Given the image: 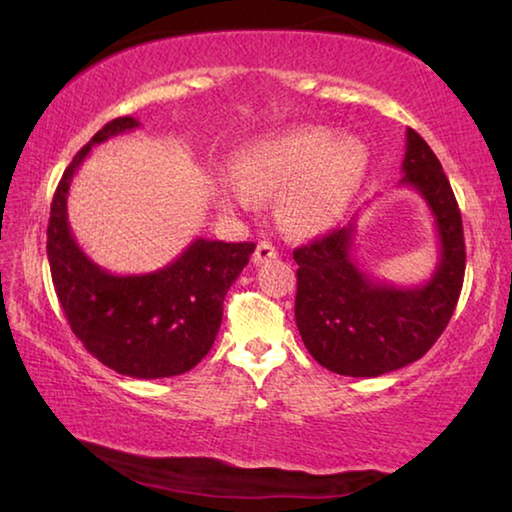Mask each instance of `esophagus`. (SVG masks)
I'll return each mask as SVG.
<instances>
[{"mask_svg": "<svg viewBox=\"0 0 512 512\" xmlns=\"http://www.w3.org/2000/svg\"><path fill=\"white\" fill-rule=\"evenodd\" d=\"M277 257V248L271 244V241H259L257 248H255V255H253V262L259 266L268 262V259H275Z\"/></svg>", "mask_w": 512, "mask_h": 512, "instance_id": "1", "label": "esophagus"}]
</instances>
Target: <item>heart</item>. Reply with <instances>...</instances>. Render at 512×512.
Here are the masks:
<instances>
[{
	"label": "heart",
	"instance_id": "b5f03b06",
	"mask_svg": "<svg viewBox=\"0 0 512 512\" xmlns=\"http://www.w3.org/2000/svg\"><path fill=\"white\" fill-rule=\"evenodd\" d=\"M368 169L366 144L352 135L305 126L250 144L237 176L221 178L225 196L253 207L257 196L280 198V216L302 235L323 232L341 219Z\"/></svg>",
	"mask_w": 512,
	"mask_h": 512
}]
</instances>
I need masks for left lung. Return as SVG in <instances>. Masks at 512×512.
<instances>
[{"mask_svg":"<svg viewBox=\"0 0 512 512\" xmlns=\"http://www.w3.org/2000/svg\"><path fill=\"white\" fill-rule=\"evenodd\" d=\"M400 185L413 187L438 232L436 271L418 287H395L352 257L357 225L293 250L298 264L296 325L320 366L345 377H379L418 361L452 318L465 275L461 210L436 153L406 128Z\"/></svg>","mask_w":512,"mask_h":512,"instance_id":"left-lung-1","label":"left lung"}]
</instances>
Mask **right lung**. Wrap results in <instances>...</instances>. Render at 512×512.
Here are the masks:
<instances>
[{
  "instance_id": "add662e5",
  "label": "right lung",
  "mask_w": 512,
  "mask_h": 512,
  "mask_svg": "<svg viewBox=\"0 0 512 512\" xmlns=\"http://www.w3.org/2000/svg\"><path fill=\"white\" fill-rule=\"evenodd\" d=\"M137 126L133 117L112 119L74 155L51 201L47 257L60 307L85 350L119 375L160 379L183 375L210 352L225 293L255 244L201 237L171 264L144 275H115L94 264L69 228V185L92 146Z\"/></svg>"
}]
</instances>
